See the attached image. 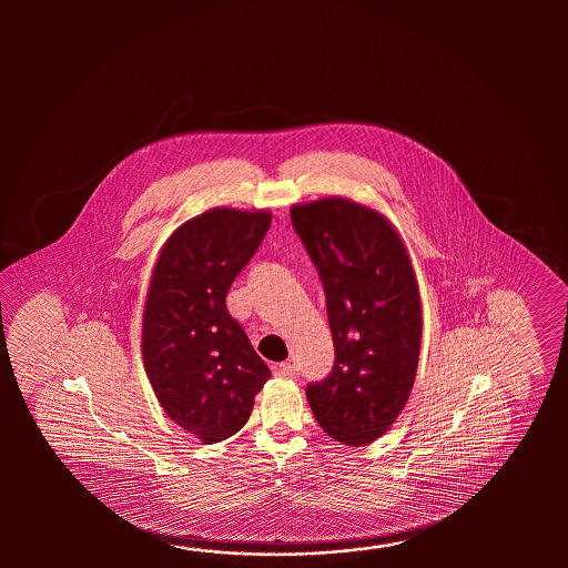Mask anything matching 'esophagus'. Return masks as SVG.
<instances>
[{
	"instance_id": "34e87169",
	"label": "esophagus",
	"mask_w": 568,
	"mask_h": 568,
	"mask_svg": "<svg viewBox=\"0 0 568 568\" xmlns=\"http://www.w3.org/2000/svg\"><path fill=\"white\" fill-rule=\"evenodd\" d=\"M276 375L284 377V379H294V377L298 375V372H296V367L290 365V363H280L278 367H276Z\"/></svg>"
}]
</instances>
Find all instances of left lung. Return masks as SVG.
<instances>
[{
    "label": "left lung",
    "instance_id": "1",
    "mask_svg": "<svg viewBox=\"0 0 568 568\" xmlns=\"http://www.w3.org/2000/svg\"><path fill=\"white\" fill-rule=\"evenodd\" d=\"M326 296L335 365L306 386L316 423L347 447L386 433L410 398L423 308L410 255L382 213L328 196L290 209Z\"/></svg>",
    "mask_w": 568,
    "mask_h": 568
}]
</instances>
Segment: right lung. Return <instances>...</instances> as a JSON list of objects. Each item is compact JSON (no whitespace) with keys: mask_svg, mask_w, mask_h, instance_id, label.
Returning <instances> with one entry per match:
<instances>
[{"mask_svg":"<svg viewBox=\"0 0 568 568\" xmlns=\"http://www.w3.org/2000/svg\"><path fill=\"white\" fill-rule=\"evenodd\" d=\"M270 223V211H205L170 235L152 272L145 374L170 420L205 445L243 428L272 375L225 304Z\"/></svg>","mask_w":568,"mask_h":568,"instance_id":"add662e5","label":"right lung"}]
</instances>
